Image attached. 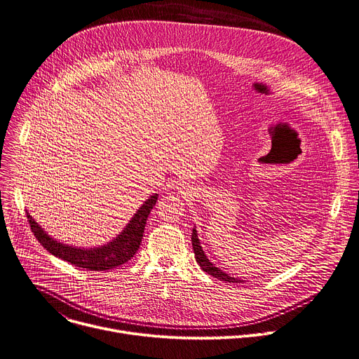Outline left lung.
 I'll list each match as a JSON object with an SVG mask.
<instances>
[{
  "label": "left lung",
  "mask_w": 359,
  "mask_h": 359,
  "mask_svg": "<svg viewBox=\"0 0 359 359\" xmlns=\"http://www.w3.org/2000/svg\"><path fill=\"white\" fill-rule=\"evenodd\" d=\"M191 245H193L194 256H196L198 264L201 265V268H202L206 273H209V275H212V276H215V278H217V279H220V280L229 282V283H241V282H242V280H239V279H235V278L229 276L227 273L222 272V271H220L219 268H216L212 262H209V259L206 257L205 252L202 250V246H201L199 239H198V233H196V231H194V229H193V232H191Z\"/></svg>",
  "instance_id": "left-lung-1"
}]
</instances>
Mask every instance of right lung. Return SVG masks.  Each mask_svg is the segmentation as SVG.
<instances>
[{
    "label": "right lung",
    "mask_w": 359,
    "mask_h": 359,
    "mask_svg": "<svg viewBox=\"0 0 359 359\" xmlns=\"http://www.w3.org/2000/svg\"><path fill=\"white\" fill-rule=\"evenodd\" d=\"M156 201H157V194H154V196H151L149 201L144 202V205L139 209L135 217L126 226V229L121 232V235H118L109 245L97 248V249H77L73 246L58 243L57 241H53L50 236H47L43 232L41 227L37 224V222H34V219H32L28 213H27V219L31 227V232L34 233L36 239L51 255L66 260V262L77 268L99 272V271H109L116 266H120L136 255L143 239L147 216L153 209V206L156 205Z\"/></svg>",
    "instance_id": "add662e5"
}]
</instances>
